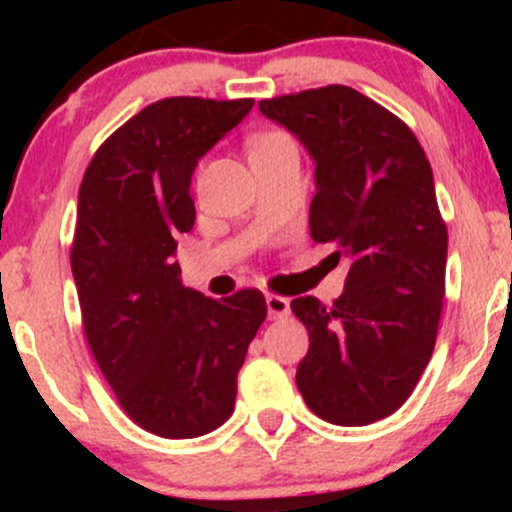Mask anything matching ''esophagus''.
I'll use <instances>...</instances> for the list:
<instances>
[{
	"label": "esophagus",
	"mask_w": 512,
	"mask_h": 512,
	"mask_svg": "<svg viewBox=\"0 0 512 512\" xmlns=\"http://www.w3.org/2000/svg\"><path fill=\"white\" fill-rule=\"evenodd\" d=\"M264 301H267L269 320H281V317H289V313H291L289 298L274 296V293H269V296L264 298Z\"/></svg>",
	"instance_id": "obj_1"
}]
</instances>
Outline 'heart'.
Here are the masks:
<instances>
[{"label":"heart","instance_id":"1","mask_svg":"<svg viewBox=\"0 0 512 512\" xmlns=\"http://www.w3.org/2000/svg\"><path fill=\"white\" fill-rule=\"evenodd\" d=\"M284 134L279 132H267V134H257L255 139L250 142V154L252 151H260V149H267V146H272L276 142H284Z\"/></svg>","mask_w":512,"mask_h":512}]
</instances>
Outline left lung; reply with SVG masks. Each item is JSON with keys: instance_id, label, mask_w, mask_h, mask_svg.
Listing matches in <instances>:
<instances>
[{"instance_id": "8db88e82", "label": "left lung", "mask_w": 512, "mask_h": 512, "mask_svg": "<svg viewBox=\"0 0 512 512\" xmlns=\"http://www.w3.org/2000/svg\"><path fill=\"white\" fill-rule=\"evenodd\" d=\"M260 113L313 158L310 236L351 262L332 305L291 301L310 334L296 385L320 419L368 426L407 402L436 346L448 231L431 163L399 117L349 86L262 101Z\"/></svg>"}]
</instances>
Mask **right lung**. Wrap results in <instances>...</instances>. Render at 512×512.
I'll return each mask as SVG.
<instances>
[{"label": "right lung", "mask_w": 512, "mask_h": 512, "mask_svg": "<svg viewBox=\"0 0 512 512\" xmlns=\"http://www.w3.org/2000/svg\"><path fill=\"white\" fill-rule=\"evenodd\" d=\"M255 101L166 98L127 120L88 163L72 274L98 368L129 419L161 438H197L236 407L238 370L267 317L255 289L207 298L173 260L195 226L199 158Z\"/></svg>", "instance_id": "1"}]
</instances>
